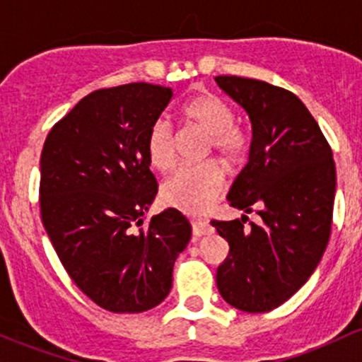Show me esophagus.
Returning <instances> with one entry per match:
<instances>
[{"label": "esophagus", "mask_w": 362, "mask_h": 362, "mask_svg": "<svg viewBox=\"0 0 362 362\" xmlns=\"http://www.w3.org/2000/svg\"><path fill=\"white\" fill-rule=\"evenodd\" d=\"M192 233H194L195 236L211 235V233H214V228L211 226L209 221H206V219H197V218H194V219H192Z\"/></svg>", "instance_id": "1"}]
</instances>
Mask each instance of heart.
Returning a JSON list of instances; mask_svg holds the SVG:
<instances>
[{
    "label": "heart",
    "mask_w": 362,
    "mask_h": 362,
    "mask_svg": "<svg viewBox=\"0 0 362 362\" xmlns=\"http://www.w3.org/2000/svg\"><path fill=\"white\" fill-rule=\"evenodd\" d=\"M184 117L190 126L207 134L206 155H216L226 167L243 163L250 149V136L235 124L233 107L214 93H202L184 105ZM177 136L172 122L156 119L148 129L146 156L149 165L167 172L175 161ZM224 189V173L216 161L182 165L161 185V197L168 206L185 213H202Z\"/></svg>",
    "instance_id": "b5f03b06"
}]
</instances>
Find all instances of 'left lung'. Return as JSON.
Returning a JSON list of instances; mask_svg holds the SVG:
<instances>
[{
  "instance_id": "obj_1",
  "label": "left lung",
  "mask_w": 362,
  "mask_h": 362,
  "mask_svg": "<svg viewBox=\"0 0 362 362\" xmlns=\"http://www.w3.org/2000/svg\"><path fill=\"white\" fill-rule=\"evenodd\" d=\"M252 120L250 158L228 201L248 216L211 224L230 245L216 272L228 305L265 313L308 281L332 230L335 163L332 148L305 103L289 90L242 76L214 78Z\"/></svg>"
}]
</instances>
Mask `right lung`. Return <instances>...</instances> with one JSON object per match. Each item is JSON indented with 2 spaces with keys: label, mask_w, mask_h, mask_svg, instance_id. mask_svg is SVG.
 <instances>
[{
  "label": "right lung",
  "mask_w": 362,
  "mask_h": 362,
  "mask_svg": "<svg viewBox=\"0 0 362 362\" xmlns=\"http://www.w3.org/2000/svg\"><path fill=\"white\" fill-rule=\"evenodd\" d=\"M173 91L129 83L91 91L54 124L40 155V218L74 284L112 313H141L172 289L189 219L170 209L144 218L158 192L148 129Z\"/></svg>",
  "instance_id": "1"
}]
</instances>
